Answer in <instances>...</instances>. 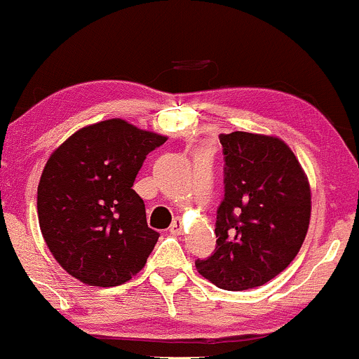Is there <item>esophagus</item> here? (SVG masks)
<instances>
[{
  "instance_id": "34e87169",
  "label": "esophagus",
  "mask_w": 359,
  "mask_h": 359,
  "mask_svg": "<svg viewBox=\"0 0 359 359\" xmlns=\"http://www.w3.org/2000/svg\"><path fill=\"white\" fill-rule=\"evenodd\" d=\"M169 232L175 233V236H180V233H183V222H181L180 219L172 220L171 227H169Z\"/></svg>"
}]
</instances>
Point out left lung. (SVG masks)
I'll use <instances>...</instances> for the list:
<instances>
[{"label": "left lung", "mask_w": 359, "mask_h": 359, "mask_svg": "<svg viewBox=\"0 0 359 359\" xmlns=\"http://www.w3.org/2000/svg\"><path fill=\"white\" fill-rule=\"evenodd\" d=\"M219 139L225 195L217 248L195 266L215 287L241 292L268 283L299 255L310 222V184L278 137L232 132Z\"/></svg>", "instance_id": "obj_1"}]
</instances>
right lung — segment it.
Wrapping results in <instances>:
<instances>
[{
    "instance_id": "obj_1",
    "label": "right lung",
    "mask_w": 359,
    "mask_h": 359,
    "mask_svg": "<svg viewBox=\"0 0 359 359\" xmlns=\"http://www.w3.org/2000/svg\"><path fill=\"white\" fill-rule=\"evenodd\" d=\"M168 137L110 118L55 149L37 190L39 224L55 261L90 287H116L144 266L159 239L132 190L146 156Z\"/></svg>"
}]
</instances>
